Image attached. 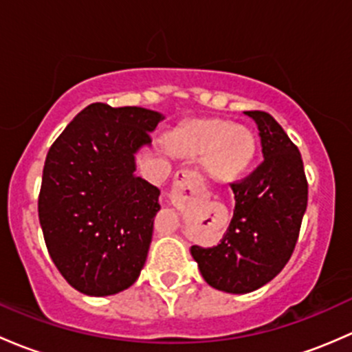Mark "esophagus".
Returning a JSON list of instances; mask_svg holds the SVG:
<instances>
[{
	"mask_svg": "<svg viewBox=\"0 0 352 352\" xmlns=\"http://www.w3.org/2000/svg\"><path fill=\"white\" fill-rule=\"evenodd\" d=\"M205 188L203 183V177L198 175L197 171H191V169H181L176 173L175 183H173V191H171V200L176 205L188 201L190 198L200 195Z\"/></svg>",
	"mask_w": 352,
	"mask_h": 352,
	"instance_id": "34e87169",
	"label": "esophagus"
}]
</instances>
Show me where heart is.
Here are the masks:
<instances>
[{"mask_svg":"<svg viewBox=\"0 0 352 352\" xmlns=\"http://www.w3.org/2000/svg\"><path fill=\"white\" fill-rule=\"evenodd\" d=\"M173 149L184 155H206V168L220 179L242 175L256 152L249 129L223 120H197L171 135Z\"/></svg>","mask_w":352,"mask_h":352,"instance_id":"obj_1","label":"heart"}]
</instances>
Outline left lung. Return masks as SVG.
I'll return each mask as SVG.
<instances>
[{
  "mask_svg": "<svg viewBox=\"0 0 352 352\" xmlns=\"http://www.w3.org/2000/svg\"><path fill=\"white\" fill-rule=\"evenodd\" d=\"M256 122L264 161L232 183L234 217L219 245H191L203 280L212 288L244 295L270 283L288 263L307 210L300 151L266 111H245Z\"/></svg>",
  "mask_w": 352,
  "mask_h": 352,
  "instance_id": "8db88e82",
  "label": "left lung"
}]
</instances>
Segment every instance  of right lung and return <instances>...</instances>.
Returning a JSON list of instances; mask_svg holds the SVG:
<instances>
[{
	"instance_id": "obj_1",
	"label": "right lung",
	"mask_w": 352,
	"mask_h": 352,
	"mask_svg": "<svg viewBox=\"0 0 352 352\" xmlns=\"http://www.w3.org/2000/svg\"><path fill=\"white\" fill-rule=\"evenodd\" d=\"M162 115L93 103L49 149L38 219L54 264L72 288L108 296L139 278L159 212V188L135 175Z\"/></svg>"
}]
</instances>
